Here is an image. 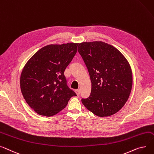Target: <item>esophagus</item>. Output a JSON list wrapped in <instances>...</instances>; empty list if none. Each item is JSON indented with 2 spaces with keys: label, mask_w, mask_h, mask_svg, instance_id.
Instances as JSON below:
<instances>
[{
  "label": "esophagus",
  "mask_w": 154,
  "mask_h": 154,
  "mask_svg": "<svg viewBox=\"0 0 154 154\" xmlns=\"http://www.w3.org/2000/svg\"><path fill=\"white\" fill-rule=\"evenodd\" d=\"M75 94H77V96H79V95H80V90H79V89H77V90H75Z\"/></svg>",
  "instance_id": "34e87169"
}]
</instances>
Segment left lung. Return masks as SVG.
Segmentation results:
<instances>
[{
    "label": "left lung",
    "mask_w": 154,
    "mask_h": 154,
    "mask_svg": "<svg viewBox=\"0 0 154 154\" xmlns=\"http://www.w3.org/2000/svg\"><path fill=\"white\" fill-rule=\"evenodd\" d=\"M79 54L90 75V97L82 103L100 117L114 115L124 106L132 86L130 64L120 51L105 42L80 43Z\"/></svg>",
    "instance_id": "8db88e82"
}]
</instances>
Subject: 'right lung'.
<instances>
[{
    "label": "right lung",
    "instance_id": "right-lung-1",
    "mask_svg": "<svg viewBox=\"0 0 154 154\" xmlns=\"http://www.w3.org/2000/svg\"><path fill=\"white\" fill-rule=\"evenodd\" d=\"M79 43L49 45L39 49L20 75L22 94L36 113L52 116L67 105L75 92L66 84L64 70L77 53Z\"/></svg>",
    "mask_w": 154,
    "mask_h": 154
}]
</instances>
